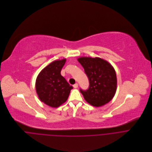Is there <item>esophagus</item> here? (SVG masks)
I'll list each match as a JSON object with an SVG mask.
<instances>
[{
    "instance_id": "obj_1",
    "label": "esophagus",
    "mask_w": 152,
    "mask_h": 152,
    "mask_svg": "<svg viewBox=\"0 0 152 152\" xmlns=\"http://www.w3.org/2000/svg\"><path fill=\"white\" fill-rule=\"evenodd\" d=\"M73 87H74L75 88H77L78 87V84H77V83H75V85H73Z\"/></svg>"
}]
</instances>
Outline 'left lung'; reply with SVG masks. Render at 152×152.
<instances>
[{
    "label": "left lung",
    "mask_w": 152,
    "mask_h": 152,
    "mask_svg": "<svg viewBox=\"0 0 152 152\" xmlns=\"http://www.w3.org/2000/svg\"><path fill=\"white\" fill-rule=\"evenodd\" d=\"M87 75L89 86L87 90L80 89L86 102L95 107L108 103L117 88L116 72L107 61L98 57H80L77 59Z\"/></svg>",
    "instance_id": "8db88e82"
}]
</instances>
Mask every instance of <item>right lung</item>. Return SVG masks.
Returning a JSON list of instances; mask_svg holds the SVG:
<instances>
[{
    "label": "right lung",
    "mask_w": 152,
    "mask_h": 152,
    "mask_svg": "<svg viewBox=\"0 0 152 152\" xmlns=\"http://www.w3.org/2000/svg\"><path fill=\"white\" fill-rule=\"evenodd\" d=\"M66 59L56 60L45 67L38 75L36 89L39 99L51 107H58L65 103L73 86L61 75Z\"/></svg>",
    "instance_id": "obj_1"
}]
</instances>
